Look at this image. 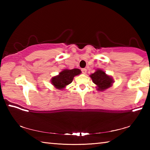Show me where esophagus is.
Instances as JSON below:
<instances>
[{"label": "esophagus", "instance_id": "34e87169", "mask_svg": "<svg viewBox=\"0 0 150 150\" xmlns=\"http://www.w3.org/2000/svg\"><path fill=\"white\" fill-rule=\"evenodd\" d=\"M81 71H82L83 74H85V73H87V69H85V68H83V69H81Z\"/></svg>", "mask_w": 150, "mask_h": 150}]
</instances>
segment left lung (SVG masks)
<instances>
[{
	"instance_id": "left-lung-1",
	"label": "left lung",
	"mask_w": 150,
	"mask_h": 150,
	"mask_svg": "<svg viewBox=\"0 0 150 150\" xmlns=\"http://www.w3.org/2000/svg\"><path fill=\"white\" fill-rule=\"evenodd\" d=\"M93 83L97 85L98 91H104L110 87L113 83L112 79L106 75L103 71L98 69L96 72L90 75Z\"/></svg>"
}]
</instances>
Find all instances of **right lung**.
Masks as SVG:
<instances>
[{"mask_svg": "<svg viewBox=\"0 0 150 150\" xmlns=\"http://www.w3.org/2000/svg\"><path fill=\"white\" fill-rule=\"evenodd\" d=\"M81 70L79 69H65L59 73V75L52 78V83L58 89H62L66 85L72 82L73 77L81 73Z\"/></svg>", "mask_w": 150, "mask_h": 150, "instance_id": "right-lung-1", "label": "right lung"}]
</instances>
